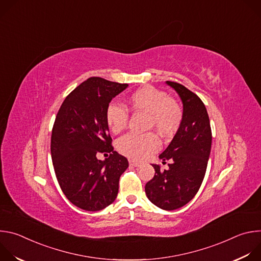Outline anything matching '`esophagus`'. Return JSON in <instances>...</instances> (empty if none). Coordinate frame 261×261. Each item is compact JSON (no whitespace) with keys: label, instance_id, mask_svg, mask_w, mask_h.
I'll return each mask as SVG.
<instances>
[{"label":"esophagus","instance_id":"obj_1","mask_svg":"<svg viewBox=\"0 0 261 261\" xmlns=\"http://www.w3.org/2000/svg\"><path fill=\"white\" fill-rule=\"evenodd\" d=\"M129 164L132 165V166H134V167H137V166L140 165V163L137 162V161H135V160H129Z\"/></svg>","mask_w":261,"mask_h":261}]
</instances>
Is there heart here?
<instances>
[{
  "label": "heart",
  "mask_w": 261,
  "mask_h": 261,
  "mask_svg": "<svg viewBox=\"0 0 261 261\" xmlns=\"http://www.w3.org/2000/svg\"><path fill=\"white\" fill-rule=\"evenodd\" d=\"M128 105L134 113L147 114L148 129L155 128L162 137H172L181 125L184 114L179 103L154 87L145 86L132 93ZM105 121L111 131L120 133L128 124L129 111L124 105L111 102L106 107ZM117 146L123 155L142 160L158 151L160 141L154 133H130L121 137Z\"/></svg>",
  "instance_id": "obj_1"
}]
</instances>
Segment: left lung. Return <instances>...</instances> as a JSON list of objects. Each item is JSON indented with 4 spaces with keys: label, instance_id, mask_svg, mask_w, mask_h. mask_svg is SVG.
Listing matches in <instances>:
<instances>
[{
    "label": "left lung",
    "instance_id": "obj_1",
    "mask_svg": "<svg viewBox=\"0 0 261 261\" xmlns=\"http://www.w3.org/2000/svg\"><path fill=\"white\" fill-rule=\"evenodd\" d=\"M182 102V122L160 159L170 161L169 169L161 171L153 164L154 177L145 185V194L152 203L173 211L187 204L202 184L212 146V130L206 108L201 99L174 82H166ZM166 163V162H165Z\"/></svg>",
    "mask_w": 261,
    "mask_h": 261
}]
</instances>
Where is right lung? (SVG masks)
Returning <instances> with one entry per match:
<instances>
[{
    "mask_svg": "<svg viewBox=\"0 0 261 261\" xmlns=\"http://www.w3.org/2000/svg\"><path fill=\"white\" fill-rule=\"evenodd\" d=\"M127 84L90 77L61 105L51 132V158L60 187L70 202L96 212L113 203L119 180L128 168L126 157L114 151L105 111ZM110 154L104 162L99 153ZM108 156V155H107Z\"/></svg>",
    "mask_w": 261,
    "mask_h": 261,
    "instance_id": "obj_1",
    "label": "right lung"
}]
</instances>
